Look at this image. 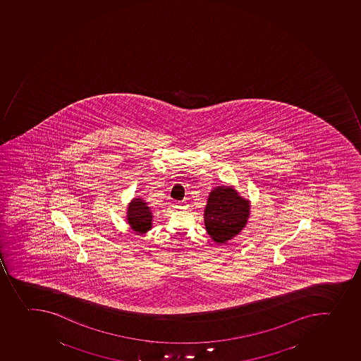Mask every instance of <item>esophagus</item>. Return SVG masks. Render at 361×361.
Instances as JSON below:
<instances>
[{"instance_id":"esophagus-1","label":"esophagus","mask_w":361,"mask_h":361,"mask_svg":"<svg viewBox=\"0 0 361 361\" xmlns=\"http://www.w3.org/2000/svg\"><path fill=\"white\" fill-rule=\"evenodd\" d=\"M175 207L178 208V209H185L186 204H185V202H176Z\"/></svg>"}]
</instances>
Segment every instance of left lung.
Returning a JSON list of instances; mask_svg holds the SVG:
<instances>
[{"instance_id": "left-lung-1", "label": "left lung", "mask_w": 361, "mask_h": 361, "mask_svg": "<svg viewBox=\"0 0 361 361\" xmlns=\"http://www.w3.org/2000/svg\"><path fill=\"white\" fill-rule=\"evenodd\" d=\"M250 207V200L243 198L233 186L212 190L204 211L207 234L218 244L227 243L247 226Z\"/></svg>"}]
</instances>
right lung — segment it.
I'll return each instance as SVG.
<instances>
[{
  "instance_id": "right-lung-1",
  "label": "right lung",
  "mask_w": 361,
  "mask_h": 361,
  "mask_svg": "<svg viewBox=\"0 0 361 361\" xmlns=\"http://www.w3.org/2000/svg\"><path fill=\"white\" fill-rule=\"evenodd\" d=\"M126 221L137 234H145L153 228V212L143 199H132L126 212Z\"/></svg>"
}]
</instances>
